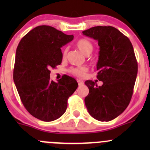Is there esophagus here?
<instances>
[{
  "label": "esophagus",
  "mask_w": 150,
  "mask_h": 150,
  "mask_svg": "<svg viewBox=\"0 0 150 150\" xmlns=\"http://www.w3.org/2000/svg\"><path fill=\"white\" fill-rule=\"evenodd\" d=\"M78 83L79 86H83L84 85V82L83 81H81V80H78Z\"/></svg>",
  "instance_id": "esophagus-1"
}]
</instances>
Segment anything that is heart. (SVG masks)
<instances>
[{"instance_id": "heart-1", "label": "heart", "mask_w": 150, "mask_h": 150, "mask_svg": "<svg viewBox=\"0 0 150 150\" xmlns=\"http://www.w3.org/2000/svg\"><path fill=\"white\" fill-rule=\"evenodd\" d=\"M76 46L78 47V49L81 51L82 53H83L86 55H88L91 53L92 52L93 49V46L90 40H87V39L85 38H81L79 39L78 41L76 42ZM67 48L64 50L63 51V56H65L67 54ZM70 72L73 75H76L78 77H83L86 75V72L88 71V68L86 67H75V68H72L70 69Z\"/></svg>"}]
</instances>
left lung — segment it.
<instances>
[{"instance_id":"obj_1","label":"left lung","mask_w":150,"mask_h":150,"mask_svg":"<svg viewBox=\"0 0 150 150\" xmlns=\"http://www.w3.org/2000/svg\"><path fill=\"white\" fill-rule=\"evenodd\" d=\"M98 41L97 79L85 84L89 93L85 104L89 114L99 121H110L123 112L132 97L138 72L134 48L128 37L111 26L93 27L83 32Z\"/></svg>"}]
</instances>
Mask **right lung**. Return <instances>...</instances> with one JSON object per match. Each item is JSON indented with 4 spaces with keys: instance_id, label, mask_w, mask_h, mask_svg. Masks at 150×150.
I'll use <instances>...</instances> for the list:
<instances>
[{
    "instance_id": "obj_1",
    "label": "right lung",
    "mask_w": 150,
    "mask_h": 150,
    "mask_svg": "<svg viewBox=\"0 0 150 150\" xmlns=\"http://www.w3.org/2000/svg\"><path fill=\"white\" fill-rule=\"evenodd\" d=\"M73 38L41 25L27 33L16 48L13 81L23 105L39 120L50 122L61 117L78 88L76 80L66 75L58 82L50 80V69L62 61V46Z\"/></svg>"
}]
</instances>
